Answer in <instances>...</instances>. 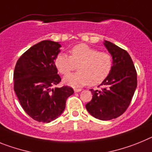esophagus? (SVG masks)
Instances as JSON below:
<instances>
[{
    "mask_svg": "<svg viewBox=\"0 0 152 152\" xmlns=\"http://www.w3.org/2000/svg\"><path fill=\"white\" fill-rule=\"evenodd\" d=\"M80 91H82L81 89H74L75 92H80Z\"/></svg>",
    "mask_w": 152,
    "mask_h": 152,
    "instance_id": "1",
    "label": "esophagus"
}]
</instances>
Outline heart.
Listing matches in <instances>:
<instances>
[{
  "instance_id": "heart-1",
  "label": "heart",
  "mask_w": 152,
  "mask_h": 152,
  "mask_svg": "<svg viewBox=\"0 0 152 152\" xmlns=\"http://www.w3.org/2000/svg\"><path fill=\"white\" fill-rule=\"evenodd\" d=\"M54 64L61 74H68L77 66L76 73L66 76L64 83L72 87L89 84L97 86L107 78L113 68V58L109 53L99 51L89 45L80 43L69 51V56L60 53L56 56Z\"/></svg>"
}]
</instances>
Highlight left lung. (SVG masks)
Instances as JSON below:
<instances>
[{"mask_svg":"<svg viewBox=\"0 0 152 152\" xmlns=\"http://www.w3.org/2000/svg\"><path fill=\"white\" fill-rule=\"evenodd\" d=\"M104 45L113 56V68L100 86L101 90L90 89L92 99L86 105L96 118L111 120L118 118L128 109L137 87V72L128 52L111 42Z\"/></svg>","mask_w":152,"mask_h":152,"instance_id":"1","label":"left lung"}]
</instances>
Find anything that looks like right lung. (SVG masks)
Instances as JSON below:
<instances>
[{
	"label": "right lung",
	"instance_id": "right-lung-1",
	"mask_svg": "<svg viewBox=\"0 0 152 152\" xmlns=\"http://www.w3.org/2000/svg\"><path fill=\"white\" fill-rule=\"evenodd\" d=\"M58 42L43 40L34 45L19 58L14 72V89L20 103L29 116L40 122H50L63 113L66 101L73 94L60 83L54 60L60 52Z\"/></svg>",
	"mask_w": 152,
	"mask_h": 152
}]
</instances>
